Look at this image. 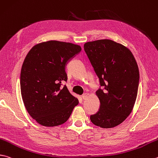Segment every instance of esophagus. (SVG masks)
Wrapping results in <instances>:
<instances>
[{"mask_svg": "<svg viewBox=\"0 0 158 158\" xmlns=\"http://www.w3.org/2000/svg\"><path fill=\"white\" fill-rule=\"evenodd\" d=\"M89 96V93H84V94H83V95L81 96V98L83 99H87L88 98V97Z\"/></svg>", "mask_w": 158, "mask_h": 158, "instance_id": "obj_1", "label": "esophagus"}]
</instances>
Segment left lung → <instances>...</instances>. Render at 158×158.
Wrapping results in <instances>:
<instances>
[{
  "mask_svg": "<svg viewBox=\"0 0 158 158\" xmlns=\"http://www.w3.org/2000/svg\"><path fill=\"white\" fill-rule=\"evenodd\" d=\"M84 48L104 88L96 92L100 108L90 116L91 122L101 128L115 127L135 103L139 80L135 59L128 48L109 39L87 42Z\"/></svg>",
  "mask_w": 158,
  "mask_h": 158,
  "instance_id": "obj_1",
  "label": "left lung"
}]
</instances>
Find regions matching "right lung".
<instances>
[{
	"instance_id": "right-lung-1",
	"label": "right lung",
	"mask_w": 158,
	"mask_h": 158,
	"mask_svg": "<svg viewBox=\"0 0 158 158\" xmlns=\"http://www.w3.org/2000/svg\"><path fill=\"white\" fill-rule=\"evenodd\" d=\"M81 46L71 43L49 41L29 51L21 71V92L28 113L39 124L51 127L69 119L79 100L66 85L67 63L80 52Z\"/></svg>"
}]
</instances>
